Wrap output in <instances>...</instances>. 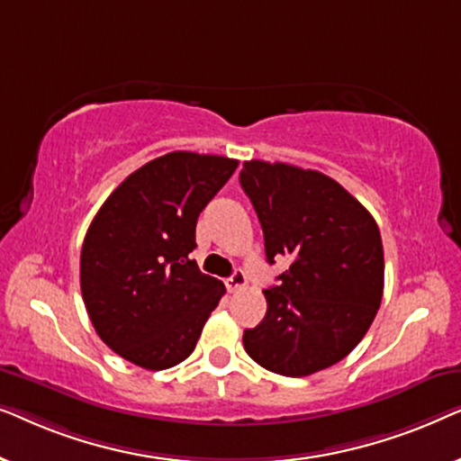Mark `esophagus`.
Wrapping results in <instances>:
<instances>
[{"label": "esophagus", "mask_w": 461, "mask_h": 461, "mask_svg": "<svg viewBox=\"0 0 461 461\" xmlns=\"http://www.w3.org/2000/svg\"><path fill=\"white\" fill-rule=\"evenodd\" d=\"M224 283H226V289H229L230 294H235V292H239V289L245 287V283H248V279H245L243 270H235V273H232Z\"/></svg>", "instance_id": "34e87169"}]
</instances>
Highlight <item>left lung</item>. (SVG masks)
<instances>
[{
  "mask_svg": "<svg viewBox=\"0 0 461 461\" xmlns=\"http://www.w3.org/2000/svg\"><path fill=\"white\" fill-rule=\"evenodd\" d=\"M258 213L267 260H292L264 289L267 317L243 331L264 369L302 377L331 367L361 342L384 292L375 220L330 176L251 159L239 174Z\"/></svg>",
  "mask_w": 461,
  "mask_h": 461,
  "instance_id": "8db88e82",
  "label": "left lung"
}]
</instances>
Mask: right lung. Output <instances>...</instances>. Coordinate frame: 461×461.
<instances>
[{
  "instance_id": "obj_1",
  "label": "right lung",
  "mask_w": 461,
  "mask_h": 461,
  "mask_svg": "<svg viewBox=\"0 0 461 461\" xmlns=\"http://www.w3.org/2000/svg\"><path fill=\"white\" fill-rule=\"evenodd\" d=\"M237 166L174 150L130 174L94 216L81 248V295L100 339L125 361L161 371L197 346L226 289L188 254L199 213Z\"/></svg>"
}]
</instances>
